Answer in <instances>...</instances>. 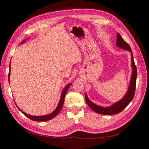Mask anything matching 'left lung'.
Wrapping results in <instances>:
<instances>
[{
	"instance_id": "1",
	"label": "left lung",
	"mask_w": 149,
	"mask_h": 149,
	"mask_svg": "<svg viewBox=\"0 0 149 149\" xmlns=\"http://www.w3.org/2000/svg\"><path fill=\"white\" fill-rule=\"evenodd\" d=\"M116 46L120 49L127 50L131 53V61H132V75L131 79H130V83L128 88V91L124 97L119 100V101L115 102L113 104L111 105L109 107H100L98 105L93 103L92 101L89 100L87 97V95L85 93V100L86 103L90 107V108L95 111L96 113L101 114H104V115H113V114H118L120 113L121 111L124 109L125 107H127L132 100L133 99L134 96V93H135L136 88V81L137 77V70L136 67L134 64V59H133V54H132V50L130 49L129 44H127L125 41L123 40V38L121 37L119 33H117L116 36Z\"/></svg>"
}]
</instances>
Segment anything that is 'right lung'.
<instances>
[{"label":"right lung","instance_id":"right-lung-1","mask_svg":"<svg viewBox=\"0 0 149 149\" xmlns=\"http://www.w3.org/2000/svg\"><path fill=\"white\" fill-rule=\"evenodd\" d=\"M25 41H26V40H24L23 41H22V42H20V44H23V43L25 42ZM10 70H9V72H8V80H9V77H10ZM70 85H71V83L68 84L67 85L65 86V88L63 89V92H62V93H61L60 101H59V102H58V106H57L56 109L54 110V111L52 112V113H50L49 114H46V115H43V116H33V115H30V114L25 113L24 112L22 111V110H20L17 106V107H18V109H19V111L20 112H22V114H24L25 116H27V117H28V118H29L30 119H31V120H35V121H47V120H49L52 119V118H53L54 117H55V116L57 115V114L59 113V112L61 111L62 108H63V104H64V101H65V98L66 93H67L68 89V88L70 87Z\"/></svg>","mask_w":149,"mask_h":149}]
</instances>
